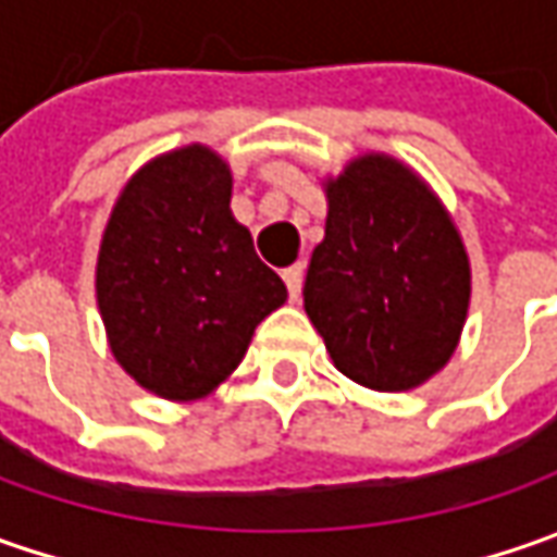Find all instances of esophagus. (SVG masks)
I'll return each mask as SVG.
<instances>
[{"label":"esophagus","mask_w":557,"mask_h":557,"mask_svg":"<svg viewBox=\"0 0 557 557\" xmlns=\"http://www.w3.org/2000/svg\"><path fill=\"white\" fill-rule=\"evenodd\" d=\"M282 278H285V285H288L290 300H297L300 297V288H304V267L300 263H294L282 272Z\"/></svg>","instance_id":"esophagus-1"}]
</instances>
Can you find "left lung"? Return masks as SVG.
<instances>
[{"label": "left lung", "instance_id": "1", "mask_svg": "<svg viewBox=\"0 0 557 557\" xmlns=\"http://www.w3.org/2000/svg\"><path fill=\"white\" fill-rule=\"evenodd\" d=\"M325 195V238L312 250L304 310L337 372L384 394L412 391L459 347L471 300L459 228L387 154L350 161Z\"/></svg>", "mask_w": 557, "mask_h": 557}]
</instances>
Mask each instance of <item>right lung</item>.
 <instances>
[{
  "label": "right lung",
  "instance_id": "1",
  "mask_svg": "<svg viewBox=\"0 0 557 557\" xmlns=\"http://www.w3.org/2000/svg\"><path fill=\"white\" fill-rule=\"evenodd\" d=\"M228 201V163L185 145L126 183L101 235L96 297L111 354L163 399L223 384L253 329L288 300Z\"/></svg>",
  "mask_w": 557,
  "mask_h": 557
}]
</instances>
